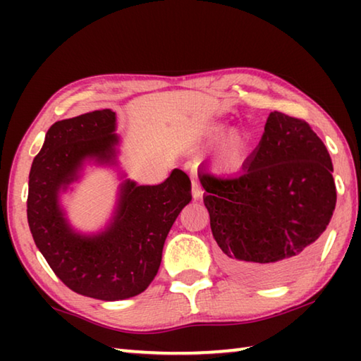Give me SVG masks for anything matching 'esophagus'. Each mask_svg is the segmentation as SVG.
I'll use <instances>...</instances> for the list:
<instances>
[{
	"label": "esophagus",
	"mask_w": 361,
	"mask_h": 361,
	"mask_svg": "<svg viewBox=\"0 0 361 361\" xmlns=\"http://www.w3.org/2000/svg\"><path fill=\"white\" fill-rule=\"evenodd\" d=\"M191 192H192L194 199H199L200 195H202V186H200V183L197 178H195V176H192V180H191Z\"/></svg>",
	"instance_id": "1"
}]
</instances>
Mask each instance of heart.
<instances>
[{
  "label": "heart",
  "mask_w": 361,
  "mask_h": 361,
  "mask_svg": "<svg viewBox=\"0 0 361 361\" xmlns=\"http://www.w3.org/2000/svg\"><path fill=\"white\" fill-rule=\"evenodd\" d=\"M243 137L239 132H232L228 137L223 140L221 146H219V156H221L224 161H237L243 154Z\"/></svg>",
  "instance_id": "b5f03b06"
}]
</instances>
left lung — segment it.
I'll use <instances>...</instances> for the list:
<instances>
[{"instance_id": "1", "label": "left lung", "mask_w": 361, "mask_h": 361, "mask_svg": "<svg viewBox=\"0 0 361 361\" xmlns=\"http://www.w3.org/2000/svg\"><path fill=\"white\" fill-rule=\"evenodd\" d=\"M232 276L277 283L307 264L336 207L333 164L307 122L274 111L239 175L200 176Z\"/></svg>"}]
</instances>
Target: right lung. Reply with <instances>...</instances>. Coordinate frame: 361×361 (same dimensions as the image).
<instances>
[{
	"label": "right lung",
	"instance_id": "obj_1",
	"mask_svg": "<svg viewBox=\"0 0 361 361\" xmlns=\"http://www.w3.org/2000/svg\"><path fill=\"white\" fill-rule=\"evenodd\" d=\"M114 122L111 109H99L52 124L32 164L27 199L33 240L54 274L70 290L102 301L148 288L169 231L191 200V181L175 169L157 186L127 181L114 223L102 235L81 237L68 228L57 200L60 188L76 180L85 157L106 162L114 156Z\"/></svg>",
	"mask_w": 361,
	"mask_h": 361
}]
</instances>
